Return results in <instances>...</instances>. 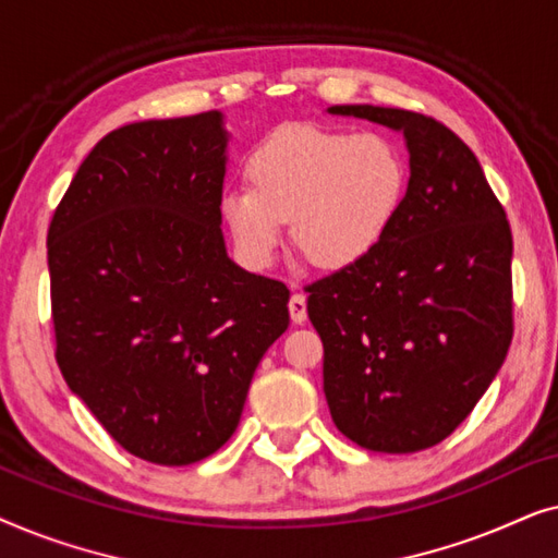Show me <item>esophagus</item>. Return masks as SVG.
I'll list each match as a JSON object with an SVG mask.
<instances>
[{
    "label": "esophagus",
    "mask_w": 558,
    "mask_h": 558,
    "mask_svg": "<svg viewBox=\"0 0 558 558\" xmlns=\"http://www.w3.org/2000/svg\"><path fill=\"white\" fill-rule=\"evenodd\" d=\"M289 317H292L294 325H302L307 319V296L302 292H294L292 300H289Z\"/></svg>",
    "instance_id": "esophagus-1"
}]
</instances>
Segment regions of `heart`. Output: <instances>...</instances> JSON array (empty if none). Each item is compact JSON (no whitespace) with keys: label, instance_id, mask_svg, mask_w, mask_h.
I'll use <instances>...</instances> for the list:
<instances>
[{"label":"heart","instance_id":"heart-1","mask_svg":"<svg viewBox=\"0 0 558 558\" xmlns=\"http://www.w3.org/2000/svg\"><path fill=\"white\" fill-rule=\"evenodd\" d=\"M246 190H228L220 216L248 264L264 266L284 241L312 266L342 271L365 262L399 218L409 167L380 134L289 124L246 157Z\"/></svg>","mask_w":558,"mask_h":558}]
</instances>
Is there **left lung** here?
I'll return each instance as SVG.
<instances>
[{"label": "left lung", "instance_id": "left-lung-1", "mask_svg": "<svg viewBox=\"0 0 558 558\" xmlns=\"http://www.w3.org/2000/svg\"><path fill=\"white\" fill-rule=\"evenodd\" d=\"M403 132L411 178L384 243L307 287L325 399L357 447L409 454L447 439L513 340V235L483 167L452 129L384 106H330Z\"/></svg>", "mask_w": 558, "mask_h": 558}]
</instances>
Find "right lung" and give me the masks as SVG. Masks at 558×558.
<instances>
[{"instance_id": "right-lung-1", "label": "right lung", "mask_w": 558, "mask_h": 558, "mask_svg": "<svg viewBox=\"0 0 558 558\" xmlns=\"http://www.w3.org/2000/svg\"><path fill=\"white\" fill-rule=\"evenodd\" d=\"M223 113L136 121L90 149L48 228L56 361L111 439L180 468L231 439L289 289L226 254Z\"/></svg>"}]
</instances>
